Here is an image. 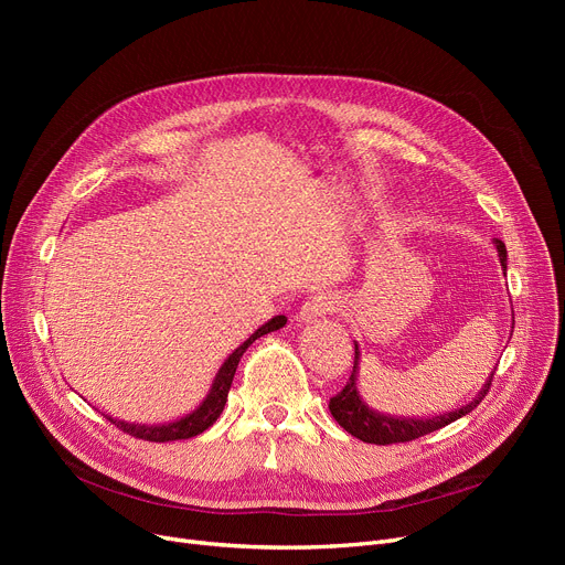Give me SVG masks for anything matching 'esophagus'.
<instances>
[{"label": "esophagus", "instance_id": "1", "mask_svg": "<svg viewBox=\"0 0 565 565\" xmlns=\"http://www.w3.org/2000/svg\"><path fill=\"white\" fill-rule=\"evenodd\" d=\"M337 298L330 292H320V295H313V298H309L300 311H298V318L300 322H316L320 318H324L328 313H332L337 309Z\"/></svg>", "mask_w": 565, "mask_h": 565}]
</instances>
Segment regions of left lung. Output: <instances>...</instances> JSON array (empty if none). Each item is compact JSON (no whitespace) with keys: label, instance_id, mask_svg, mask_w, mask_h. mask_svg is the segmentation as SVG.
I'll return each instance as SVG.
<instances>
[{"label":"left lung","instance_id":"obj_1","mask_svg":"<svg viewBox=\"0 0 565 565\" xmlns=\"http://www.w3.org/2000/svg\"><path fill=\"white\" fill-rule=\"evenodd\" d=\"M497 245V252H499V263H501V270L503 275H507V245H503L501 241H494ZM492 375L494 371L490 373V377L486 380V384L481 387V392L477 394V398H473L471 403L462 405L460 409H454V412H447V414H439V417H430V419H409V417H387V414L382 412H375L373 407H369L360 394V345L358 341H354V366H352V373H350V380L345 387L334 396L330 398V412L332 417L337 419V424L348 430L352 437H358L366 444H396V441H412L417 439L422 435H428L433 430H439L444 426L454 424L456 419L465 417V414H469L473 407H477L488 390L492 384Z\"/></svg>","mask_w":565,"mask_h":565}]
</instances>
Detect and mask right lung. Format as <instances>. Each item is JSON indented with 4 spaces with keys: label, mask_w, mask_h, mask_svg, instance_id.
Wrapping results in <instances>:
<instances>
[{
    "label": "right lung",
    "mask_w": 565,
    "mask_h": 565,
    "mask_svg": "<svg viewBox=\"0 0 565 565\" xmlns=\"http://www.w3.org/2000/svg\"><path fill=\"white\" fill-rule=\"evenodd\" d=\"M286 316H275L273 320H267L265 324H260V328L243 343L237 345L228 358L224 360V364L220 366L215 380H213V387L211 392H207V396L203 398V403L192 409L190 414H185V417L175 419V422H169V424H156V426H148V424H128V422H121V419H114V417H105L116 426L121 428L124 433L132 435V437H139V439H146V441H173V439H190L199 433H203L205 428H211L217 417L224 409V403H226V396H228V390H231V382H233V375H235V369H237V362H241L243 352L263 334H270L275 330H281L286 324Z\"/></svg>",
    "instance_id": "obj_1"
}]
</instances>
